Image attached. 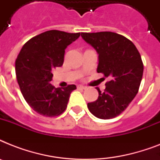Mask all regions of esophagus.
I'll list each match as a JSON object with an SVG mask.
<instances>
[{
	"instance_id": "34e87169",
	"label": "esophagus",
	"mask_w": 160,
	"mask_h": 160,
	"mask_svg": "<svg viewBox=\"0 0 160 160\" xmlns=\"http://www.w3.org/2000/svg\"><path fill=\"white\" fill-rule=\"evenodd\" d=\"M77 89H79V90H85V89H86V86H84V85H77Z\"/></svg>"
}]
</instances>
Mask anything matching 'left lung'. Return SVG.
Here are the masks:
<instances>
[{"label":"left lung","mask_w":160,"mask_h":160,"mask_svg":"<svg viewBox=\"0 0 160 160\" xmlns=\"http://www.w3.org/2000/svg\"><path fill=\"white\" fill-rule=\"evenodd\" d=\"M81 36L99 55L97 72L109 79L104 92L97 88L99 97L88 103V109L99 119L114 118L139 91L144 71L140 54L131 41L114 32L81 33Z\"/></svg>","instance_id":"left-lung-1"}]
</instances>
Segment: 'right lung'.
Masks as SVG:
<instances>
[{"label": "right lung", "mask_w": 160, "mask_h": 160, "mask_svg": "<svg viewBox=\"0 0 160 160\" xmlns=\"http://www.w3.org/2000/svg\"><path fill=\"white\" fill-rule=\"evenodd\" d=\"M80 33L48 31L29 40L16 60L17 82L25 100L38 114L58 116L67 107L75 85L55 88L51 84L53 70L64 62L65 50Z\"/></svg>", "instance_id": "obj_1"}]
</instances>
